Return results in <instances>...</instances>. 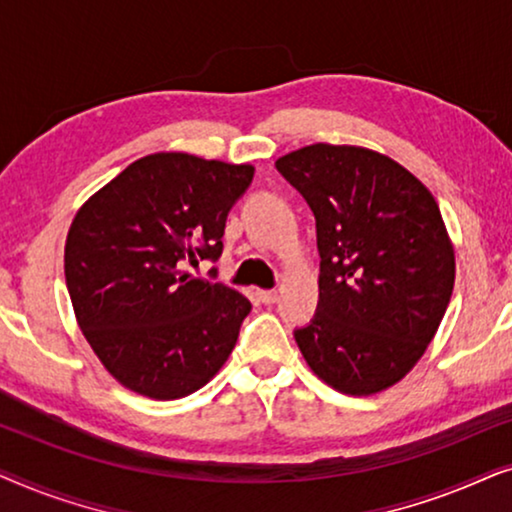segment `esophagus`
I'll use <instances>...</instances> for the list:
<instances>
[{
  "label": "esophagus",
  "instance_id": "1",
  "mask_svg": "<svg viewBox=\"0 0 512 512\" xmlns=\"http://www.w3.org/2000/svg\"><path fill=\"white\" fill-rule=\"evenodd\" d=\"M277 298H279L277 291H258V300H261V303H265V305L277 303Z\"/></svg>",
  "mask_w": 512,
  "mask_h": 512
}]
</instances>
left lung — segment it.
<instances>
[{
  "label": "left lung",
  "mask_w": 512,
  "mask_h": 512,
  "mask_svg": "<svg viewBox=\"0 0 512 512\" xmlns=\"http://www.w3.org/2000/svg\"><path fill=\"white\" fill-rule=\"evenodd\" d=\"M275 165L317 219L319 305L298 349L340 394H380L415 368L450 305L454 247L436 200L363 146L310 144Z\"/></svg>",
  "instance_id": "1"
}]
</instances>
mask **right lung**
I'll return each instance as SVG.
<instances>
[{
  "instance_id": "right-lung-1",
  "label": "right lung",
  "mask_w": 512,
  "mask_h": 512,
  "mask_svg": "<svg viewBox=\"0 0 512 512\" xmlns=\"http://www.w3.org/2000/svg\"><path fill=\"white\" fill-rule=\"evenodd\" d=\"M254 165L151 153L90 195L65 242V279L83 338L125 389L184 398L233 352L249 298L186 272L221 256L226 216Z\"/></svg>"
}]
</instances>
